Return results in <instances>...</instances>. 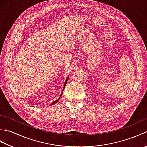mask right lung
I'll return each instance as SVG.
<instances>
[{"label":"right lung","mask_w":147,"mask_h":147,"mask_svg":"<svg viewBox=\"0 0 147 147\" xmlns=\"http://www.w3.org/2000/svg\"><path fill=\"white\" fill-rule=\"evenodd\" d=\"M69 77H67V78H66V80H65V83H64V87H63V88H62V92H61V95H60V96H59V97L58 98V99H57L56 100H55L54 102H52V104H51V105H54V104H55V103H57L58 101H59V100L60 99V98L61 97V96H62V93H63V91H64V88H65V85H66V83H67V81H68V79H69Z\"/></svg>","instance_id":"right-lung-1"}]
</instances>
